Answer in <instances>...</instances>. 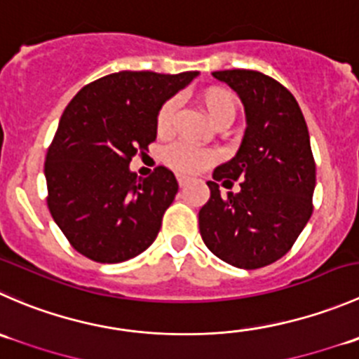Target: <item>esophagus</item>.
<instances>
[{
    "label": "esophagus",
    "mask_w": 359,
    "mask_h": 359,
    "mask_svg": "<svg viewBox=\"0 0 359 359\" xmlns=\"http://www.w3.org/2000/svg\"><path fill=\"white\" fill-rule=\"evenodd\" d=\"M177 180H179V186L180 187H186L187 182H189V179H186V177H179V179H177Z\"/></svg>",
    "instance_id": "esophagus-1"
}]
</instances>
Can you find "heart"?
<instances>
[{
  "mask_svg": "<svg viewBox=\"0 0 359 359\" xmlns=\"http://www.w3.org/2000/svg\"><path fill=\"white\" fill-rule=\"evenodd\" d=\"M196 98L201 109L207 112V116L210 117V121L215 126L219 128L224 126V124L228 126V124L233 123V119L236 116V109H238V103H236V96L233 95V91H229L228 87L207 86L198 93ZM175 112L177 102L173 98L166 100L159 107L158 116H156V130H158L159 135L170 133ZM215 159H217V156L212 151H205V149H198L187 144L173 145L165 154V161L168 163V166H172L175 172L182 173V175L198 173L200 170L210 166Z\"/></svg>",
  "mask_w": 359,
  "mask_h": 359,
  "instance_id": "b5f03b06",
  "label": "heart"
}]
</instances>
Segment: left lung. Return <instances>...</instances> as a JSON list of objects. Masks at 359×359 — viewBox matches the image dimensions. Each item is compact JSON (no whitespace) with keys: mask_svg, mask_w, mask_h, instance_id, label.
Returning <instances> with one entry per match:
<instances>
[{"mask_svg":"<svg viewBox=\"0 0 359 359\" xmlns=\"http://www.w3.org/2000/svg\"><path fill=\"white\" fill-rule=\"evenodd\" d=\"M212 75L245 107L247 128L235 158L214 170L210 198L200 208V233L219 259L236 268L266 266L297 242L312 215L316 163L307 123L283 83L254 69ZM241 179V193L222 197L219 180Z\"/></svg>","mask_w":359,"mask_h":359,"instance_id":"obj_1","label":"left lung"}]
</instances>
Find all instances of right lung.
<instances>
[{"instance_id":"add662e5","label":"right lung","mask_w":359,"mask_h":359,"mask_svg":"<svg viewBox=\"0 0 359 359\" xmlns=\"http://www.w3.org/2000/svg\"><path fill=\"white\" fill-rule=\"evenodd\" d=\"M196 75L110 73L68 103L45 158L47 205L82 256L121 263L156 240L179 184L165 166L140 179L130 161L156 140L159 107Z\"/></svg>"}]
</instances>
